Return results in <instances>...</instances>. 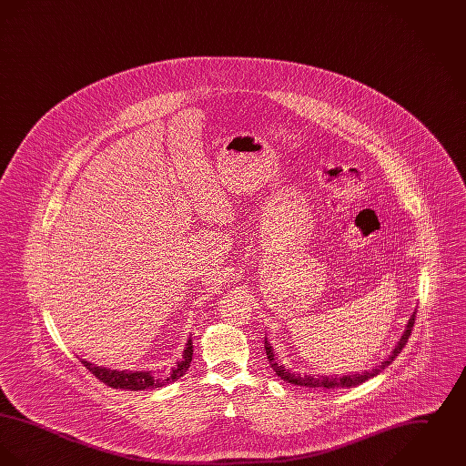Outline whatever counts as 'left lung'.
I'll return each instance as SVG.
<instances>
[{
	"instance_id": "1",
	"label": "left lung",
	"mask_w": 466,
	"mask_h": 466,
	"mask_svg": "<svg viewBox=\"0 0 466 466\" xmlns=\"http://www.w3.org/2000/svg\"><path fill=\"white\" fill-rule=\"evenodd\" d=\"M414 321H416V312H412V316L409 318V323H407V327H405V330L401 333V337H400L399 342H397V346H395V350L391 351V355L388 356L384 361H380L379 365L376 367H372V369H369V370H365V372H358V374H348V376H300V374H297V372H289L287 370L283 365H279L278 363V360H276V355L272 353V346L268 344V340H267L266 337V353L267 358H268V363H270V367H272V370L278 374V376L281 377L283 380H287V382H291V384H297V386H306V388H323V390H335V388H355L358 384H361V382H365V380H369V379H372V377H376L377 374H380L397 356L401 353V350L405 348V344H407V340H409V337H410V333H412V327H414Z\"/></svg>"
}]
</instances>
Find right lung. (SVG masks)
I'll return each instance as SVG.
<instances>
[{
  "mask_svg": "<svg viewBox=\"0 0 466 466\" xmlns=\"http://www.w3.org/2000/svg\"><path fill=\"white\" fill-rule=\"evenodd\" d=\"M192 339L188 337L187 340V348L183 351L181 360L175 365V369L167 374H154L148 370H137V372H131V370H110L106 367H97L94 363H90L87 360H82L84 367L92 372L94 376L97 377L101 382L108 384L110 388L115 390H131V391H139V390H152V388H162L169 382H175L177 379L185 376V372L190 367L192 361Z\"/></svg>",
  "mask_w": 466,
  "mask_h": 466,
  "instance_id": "right-lung-1",
  "label": "right lung"
}]
</instances>
